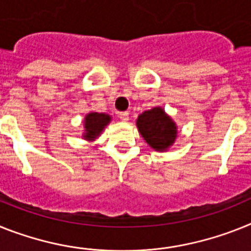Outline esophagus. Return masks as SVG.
I'll use <instances>...</instances> for the list:
<instances>
[{"label":"esophagus","instance_id":"obj_1","mask_svg":"<svg viewBox=\"0 0 251 251\" xmlns=\"http://www.w3.org/2000/svg\"><path fill=\"white\" fill-rule=\"evenodd\" d=\"M119 117L122 121H127L129 120V112H120Z\"/></svg>","mask_w":251,"mask_h":251}]
</instances>
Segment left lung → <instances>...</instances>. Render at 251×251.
I'll use <instances>...</instances> for the list:
<instances>
[{
  "label": "left lung",
  "mask_w": 251,
  "mask_h": 251,
  "mask_svg": "<svg viewBox=\"0 0 251 251\" xmlns=\"http://www.w3.org/2000/svg\"><path fill=\"white\" fill-rule=\"evenodd\" d=\"M136 125L145 142L155 151H166L176 139L175 122L159 107L143 112Z\"/></svg>",
  "instance_id": "left-lung-1"
}]
</instances>
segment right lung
Returning a JSON list of instances; mask_svg holds the SVG:
<instances>
[{
	"mask_svg": "<svg viewBox=\"0 0 251 251\" xmlns=\"http://www.w3.org/2000/svg\"><path fill=\"white\" fill-rule=\"evenodd\" d=\"M111 120L108 115L106 113H97L92 112L85 117V139H94L100 135V131L104 129Z\"/></svg>",
	"mask_w": 251,
	"mask_h": 251,
	"instance_id": "obj_1",
	"label": "right lung"
}]
</instances>
